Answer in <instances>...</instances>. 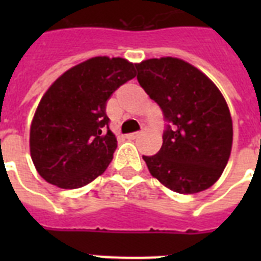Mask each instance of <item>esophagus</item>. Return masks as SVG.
<instances>
[{
	"instance_id": "esophagus-1",
	"label": "esophagus",
	"mask_w": 261,
	"mask_h": 261,
	"mask_svg": "<svg viewBox=\"0 0 261 261\" xmlns=\"http://www.w3.org/2000/svg\"><path fill=\"white\" fill-rule=\"evenodd\" d=\"M126 137L127 139H135L139 137V133H131V134H127Z\"/></svg>"
}]
</instances>
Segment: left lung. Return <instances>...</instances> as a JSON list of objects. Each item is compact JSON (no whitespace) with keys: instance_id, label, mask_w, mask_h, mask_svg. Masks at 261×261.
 <instances>
[{"instance_id":"1","label":"left lung","mask_w":261,"mask_h":261,"mask_svg":"<svg viewBox=\"0 0 261 261\" xmlns=\"http://www.w3.org/2000/svg\"><path fill=\"white\" fill-rule=\"evenodd\" d=\"M139 85L173 124L157 154L143 160L153 177L178 194L217 182L230 157L233 122L227 102L198 67L173 57L137 63Z\"/></svg>"}]
</instances>
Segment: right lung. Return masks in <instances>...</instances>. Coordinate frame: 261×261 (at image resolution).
Segmentation results:
<instances>
[{
    "label": "right lung",
    "mask_w": 261,
    "mask_h": 261,
    "mask_svg": "<svg viewBox=\"0 0 261 261\" xmlns=\"http://www.w3.org/2000/svg\"><path fill=\"white\" fill-rule=\"evenodd\" d=\"M134 65L120 57H93L59 75L43 94L31 123L30 151L47 182L75 190L104 173L118 146L107 100L137 75Z\"/></svg>",
    "instance_id": "add662e5"
}]
</instances>
